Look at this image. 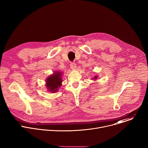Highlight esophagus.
I'll use <instances>...</instances> for the list:
<instances>
[{
	"label": "esophagus",
	"mask_w": 148,
	"mask_h": 148,
	"mask_svg": "<svg viewBox=\"0 0 148 148\" xmlns=\"http://www.w3.org/2000/svg\"><path fill=\"white\" fill-rule=\"evenodd\" d=\"M70 67L72 69H73V70H74V69H76V64H75V63H74V62H71V64H70Z\"/></svg>",
	"instance_id": "34e87169"
}]
</instances>
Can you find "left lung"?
I'll use <instances>...</instances> for the list:
<instances>
[{
  "instance_id": "left-lung-1",
  "label": "left lung",
  "mask_w": 148,
  "mask_h": 148,
  "mask_svg": "<svg viewBox=\"0 0 148 148\" xmlns=\"http://www.w3.org/2000/svg\"><path fill=\"white\" fill-rule=\"evenodd\" d=\"M97 78H98V76H97V75H95L92 79H94V80H96L97 79Z\"/></svg>"
}]
</instances>
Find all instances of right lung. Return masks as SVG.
Returning <instances> with one entry per match:
<instances>
[{
	"instance_id": "obj_1",
	"label": "right lung",
	"mask_w": 148,
	"mask_h": 148,
	"mask_svg": "<svg viewBox=\"0 0 148 148\" xmlns=\"http://www.w3.org/2000/svg\"><path fill=\"white\" fill-rule=\"evenodd\" d=\"M62 74L61 72L55 71L53 74L46 78V86L49 92L54 93L58 91L62 82Z\"/></svg>"
}]
</instances>
